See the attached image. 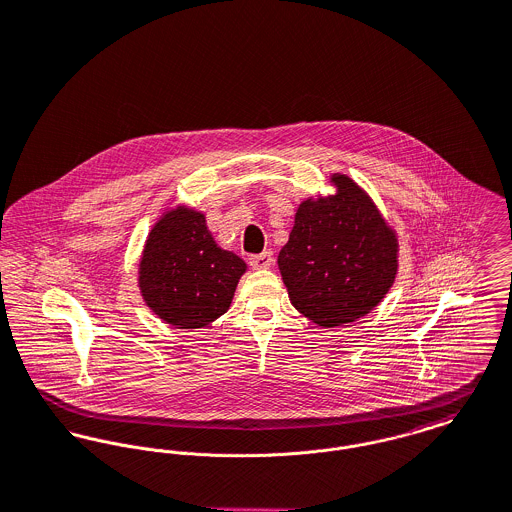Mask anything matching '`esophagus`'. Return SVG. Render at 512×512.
<instances>
[{
    "label": "esophagus",
    "mask_w": 512,
    "mask_h": 512,
    "mask_svg": "<svg viewBox=\"0 0 512 512\" xmlns=\"http://www.w3.org/2000/svg\"><path fill=\"white\" fill-rule=\"evenodd\" d=\"M249 265L253 269H269L273 265V253L271 251H263L259 255H251L249 257Z\"/></svg>",
    "instance_id": "obj_1"
}]
</instances>
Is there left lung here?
<instances>
[{"mask_svg":"<svg viewBox=\"0 0 512 512\" xmlns=\"http://www.w3.org/2000/svg\"><path fill=\"white\" fill-rule=\"evenodd\" d=\"M336 194L300 204L279 269L290 302L312 322L336 328L375 308L397 275V237L371 198L334 174Z\"/></svg>","mask_w":512,"mask_h":512,"instance_id":"left-lung-1","label":"left lung"}]
</instances>
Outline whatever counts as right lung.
<instances>
[{"mask_svg": "<svg viewBox=\"0 0 512 512\" xmlns=\"http://www.w3.org/2000/svg\"><path fill=\"white\" fill-rule=\"evenodd\" d=\"M245 263L216 245L202 214L178 208L151 231L139 286L149 308L178 328H202L226 314Z\"/></svg>", "mask_w": 512, "mask_h": 512, "instance_id": "1", "label": "right lung"}]
</instances>
